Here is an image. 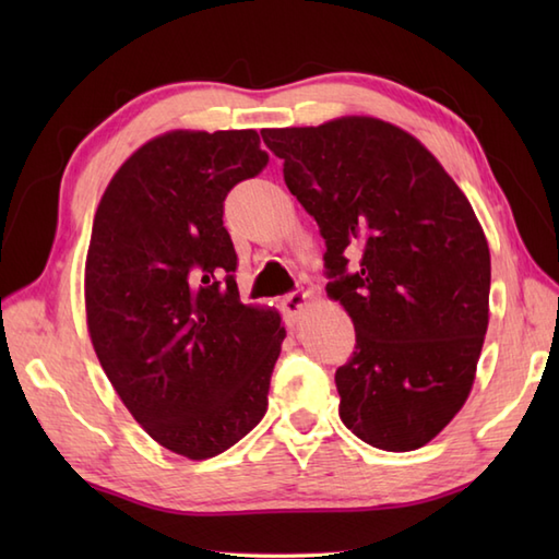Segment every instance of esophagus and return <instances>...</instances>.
I'll return each instance as SVG.
<instances>
[{"label":"esophagus","mask_w":559,"mask_h":559,"mask_svg":"<svg viewBox=\"0 0 559 559\" xmlns=\"http://www.w3.org/2000/svg\"><path fill=\"white\" fill-rule=\"evenodd\" d=\"M307 300H310V295H307L305 290H293V293H288L286 298H283V312H286V317L290 319V322L295 324L300 319V314L305 312V307H307Z\"/></svg>","instance_id":"1"}]
</instances>
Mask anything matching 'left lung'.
Returning a JSON list of instances; mask_svg holds the SVG:
<instances>
[{
  "instance_id": "obj_1",
  "label": "left lung",
  "mask_w": 559,
  "mask_h": 559,
  "mask_svg": "<svg viewBox=\"0 0 559 559\" xmlns=\"http://www.w3.org/2000/svg\"><path fill=\"white\" fill-rule=\"evenodd\" d=\"M324 237L326 293L353 319L338 415L413 451L466 403L488 331L490 249L468 199L418 139L374 117L264 129Z\"/></svg>"
}]
</instances>
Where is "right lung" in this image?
I'll return each mask as SVG.
<instances>
[{
    "mask_svg": "<svg viewBox=\"0 0 559 559\" xmlns=\"http://www.w3.org/2000/svg\"><path fill=\"white\" fill-rule=\"evenodd\" d=\"M266 163L254 129L163 134L117 170L93 221V348L136 423L187 459L230 449L266 413L286 329L240 302L223 225L225 197Z\"/></svg>",
    "mask_w": 559,
    "mask_h": 559,
    "instance_id": "add662e5",
    "label": "right lung"
}]
</instances>
